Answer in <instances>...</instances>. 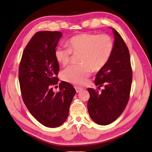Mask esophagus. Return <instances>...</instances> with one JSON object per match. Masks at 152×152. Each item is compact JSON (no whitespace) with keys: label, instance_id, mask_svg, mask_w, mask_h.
I'll use <instances>...</instances> for the list:
<instances>
[{"label":"esophagus","instance_id":"1","mask_svg":"<svg viewBox=\"0 0 152 152\" xmlns=\"http://www.w3.org/2000/svg\"><path fill=\"white\" fill-rule=\"evenodd\" d=\"M75 90H76V92L77 93H79V92H80L81 91H82L83 89L82 88H80V87H78V86H75Z\"/></svg>","mask_w":152,"mask_h":152}]
</instances>
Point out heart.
<instances>
[{
    "label": "heart",
    "instance_id": "obj_1",
    "mask_svg": "<svg viewBox=\"0 0 152 152\" xmlns=\"http://www.w3.org/2000/svg\"><path fill=\"white\" fill-rule=\"evenodd\" d=\"M67 45L68 48H57L54 56L58 63L65 66L70 61L71 53L80 54V64L71 66L62 72L64 80L76 85L85 84L91 69L101 70L108 62L114 49L113 41L109 35L86 33L72 37Z\"/></svg>",
    "mask_w": 152,
    "mask_h": 152
}]
</instances>
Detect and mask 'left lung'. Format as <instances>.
<instances>
[{
    "label": "left lung",
    "mask_w": 152,
    "mask_h": 152,
    "mask_svg": "<svg viewBox=\"0 0 152 152\" xmlns=\"http://www.w3.org/2000/svg\"><path fill=\"white\" fill-rule=\"evenodd\" d=\"M114 49L107 64L96 74L95 84L101 92L88 88V110L95 123L105 126L115 121L128 104L132 84V69L128 47L115 29Z\"/></svg>",
    "instance_id": "left-lung-1"
}]
</instances>
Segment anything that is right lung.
Masks as SVG:
<instances>
[{"mask_svg": "<svg viewBox=\"0 0 152 152\" xmlns=\"http://www.w3.org/2000/svg\"><path fill=\"white\" fill-rule=\"evenodd\" d=\"M62 37L58 31H43L35 34L23 53L19 68V81L24 104L31 114L43 126L56 128L62 125L69 114L75 94L70 83L57 85L59 70L54 52Z\"/></svg>", "mask_w": 152, "mask_h": 152, "instance_id": "right-lung-1", "label": "right lung"}]
</instances>
